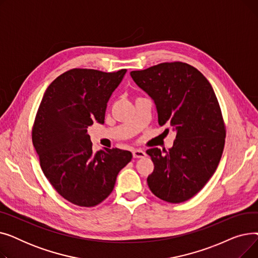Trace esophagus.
<instances>
[{
	"instance_id": "1",
	"label": "esophagus",
	"mask_w": 258,
	"mask_h": 258,
	"mask_svg": "<svg viewBox=\"0 0 258 258\" xmlns=\"http://www.w3.org/2000/svg\"><path fill=\"white\" fill-rule=\"evenodd\" d=\"M145 156H146L145 152H143V151H141V150H135V151L133 152V157H134L135 159L144 158Z\"/></svg>"
}]
</instances>
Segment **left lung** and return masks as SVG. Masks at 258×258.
Returning <instances> with one entry per match:
<instances>
[{
    "label": "left lung",
    "mask_w": 258,
    "mask_h": 258,
    "mask_svg": "<svg viewBox=\"0 0 258 258\" xmlns=\"http://www.w3.org/2000/svg\"><path fill=\"white\" fill-rule=\"evenodd\" d=\"M131 76L154 99L159 124L177 132L165 154L158 147L146 151L154 162L148 187L173 204L191 199L210 180L224 151L226 125L215 93L204 75L182 61L132 71Z\"/></svg>",
    "instance_id": "8db88e82"
}]
</instances>
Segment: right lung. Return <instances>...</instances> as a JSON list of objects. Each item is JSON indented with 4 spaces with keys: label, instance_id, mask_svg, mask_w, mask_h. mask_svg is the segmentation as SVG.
Returning a JSON list of instances; mask_svg holds the SVG:
<instances>
[{
    "label": "right lung",
    "instance_id": "right-lung-1",
    "mask_svg": "<svg viewBox=\"0 0 258 258\" xmlns=\"http://www.w3.org/2000/svg\"><path fill=\"white\" fill-rule=\"evenodd\" d=\"M125 72L75 68L54 79L39 103L32 143L40 167L57 194L74 205L100 204L133 158L117 147L94 154L88 134L94 122H104L106 103Z\"/></svg>",
    "mask_w": 258,
    "mask_h": 258
}]
</instances>
